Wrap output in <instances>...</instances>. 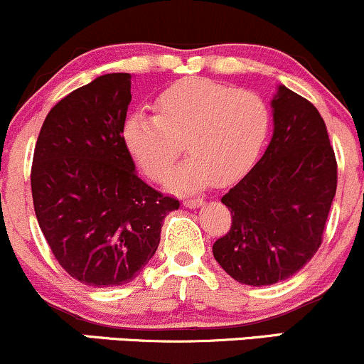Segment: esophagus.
<instances>
[{
  "instance_id": "1",
  "label": "esophagus",
  "mask_w": 364,
  "mask_h": 364,
  "mask_svg": "<svg viewBox=\"0 0 364 364\" xmlns=\"http://www.w3.org/2000/svg\"><path fill=\"white\" fill-rule=\"evenodd\" d=\"M203 203V198H185L183 200V205L190 207V208H196Z\"/></svg>"
}]
</instances>
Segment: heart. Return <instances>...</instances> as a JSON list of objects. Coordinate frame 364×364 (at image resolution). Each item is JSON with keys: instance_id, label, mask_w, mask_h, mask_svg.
Here are the masks:
<instances>
[{"instance_id": "obj_1", "label": "heart", "mask_w": 364, "mask_h": 364, "mask_svg": "<svg viewBox=\"0 0 364 364\" xmlns=\"http://www.w3.org/2000/svg\"><path fill=\"white\" fill-rule=\"evenodd\" d=\"M156 116L136 112L123 124V141L150 179H168L181 154L190 157L169 179L176 190H196L208 181L225 185L260 156L270 132V109L252 90L207 78H186L162 90Z\"/></svg>"}]
</instances>
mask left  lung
I'll list each match as a JSON object with an SVG mask.
<instances>
[{"label":"left lung","mask_w":364,"mask_h":364,"mask_svg":"<svg viewBox=\"0 0 364 364\" xmlns=\"http://www.w3.org/2000/svg\"><path fill=\"white\" fill-rule=\"evenodd\" d=\"M272 109V140L220 198L232 223L212 246L225 272L248 286L286 281L311 260L337 190L336 154L318 109L284 85Z\"/></svg>","instance_id":"left-lung-1"}]
</instances>
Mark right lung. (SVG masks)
<instances>
[{"mask_svg": "<svg viewBox=\"0 0 364 364\" xmlns=\"http://www.w3.org/2000/svg\"><path fill=\"white\" fill-rule=\"evenodd\" d=\"M129 73H107L46 116L31 171L41 231L66 274L92 287L139 275L156 253L162 220L179 207L136 176L123 141Z\"/></svg>", "mask_w": 364, "mask_h": 364, "instance_id": "right-lung-1", "label": "right lung"}]
</instances>
